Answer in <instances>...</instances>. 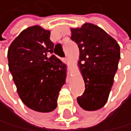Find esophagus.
I'll list each match as a JSON object with an SVG mask.
<instances>
[{"label": "esophagus", "mask_w": 131, "mask_h": 131, "mask_svg": "<svg viewBox=\"0 0 131 131\" xmlns=\"http://www.w3.org/2000/svg\"><path fill=\"white\" fill-rule=\"evenodd\" d=\"M66 61L67 62V65H68L70 67V66H71V64H72V61H71L69 58H66Z\"/></svg>", "instance_id": "34e87169"}]
</instances>
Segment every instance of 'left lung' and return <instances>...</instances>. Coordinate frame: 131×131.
I'll return each instance as SVG.
<instances>
[{"instance_id":"left-lung-1","label":"left lung","mask_w":131,"mask_h":131,"mask_svg":"<svg viewBox=\"0 0 131 131\" xmlns=\"http://www.w3.org/2000/svg\"><path fill=\"white\" fill-rule=\"evenodd\" d=\"M70 38L79 47L78 66L85 84V91L77 102L84 111L99 110L107 102L114 82L120 46L103 28L91 23L70 28Z\"/></svg>"}]
</instances>
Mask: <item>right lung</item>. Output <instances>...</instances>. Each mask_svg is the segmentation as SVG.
<instances>
[{"instance_id":"1","label":"right lung","mask_w":131,"mask_h":131,"mask_svg":"<svg viewBox=\"0 0 131 131\" xmlns=\"http://www.w3.org/2000/svg\"><path fill=\"white\" fill-rule=\"evenodd\" d=\"M51 31L39 25L24 29L8 49V66L21 101L35 112L57 107L66 79V66L55 55Z\"/></svg>"}]
</instances>
